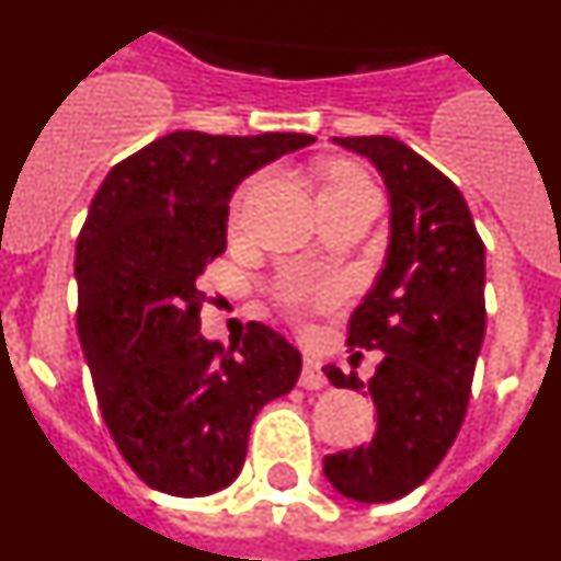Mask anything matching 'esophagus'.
I'll return each instance as SVG.
<instances>
[{
    "label": "esophagus",
    "mask_w": 561,
    "mask_h": 561,
    "mask_svg": "<svg viewBox=\"0 0 561 561\" xmlns=\"http://www.w3.org/2000/svg\"><path fill=\"white\" fill-rule=\"evenodd\" d=\"M300 385H304V388H309V390L329 388V379L323 376V370H320V362H317L314 356H306L304 374H300Z\"/></svg>",
    "instance_id": "obj_1"
}]
</instances>
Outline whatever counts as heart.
Returning <instances> with one entry per match:
<instances>
[{
	"instance_id": "1",
	"label": "heart",
	"mask_w": 561,
	"mask_h": 561,
	"mask_svg": "<svg viewBox=\"0 0 561 561\" xmlns=\"http://www.w3.org/2000/svg\"><path fill=\"white\" fill-rule=\"evenodd\" d=\"M359 187H370V182L362 176L356 168L348 165H334L325 173L323 187H320V196L325 193H340V191H359ZM331 297V291L325 286H295L289 291V300L295 306H323Z\"/></svg>"
}]
</instances>
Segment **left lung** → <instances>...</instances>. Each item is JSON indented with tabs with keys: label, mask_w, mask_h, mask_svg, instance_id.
<instances>
[{
	"label": "left lung",
	"mask_w": 561,
	"mask_h": 561,
	"mask_svg": "<svg viewBox=\"0 0 561 561\" xmlns=\"http://www.w3.org/2000/svg\"><path fill=\"white\" fill-rule=\"evenodd\" d=\"M379 171L390 196L385 266L348 323L351 348L379 351L368 385L325 365L334 388L376 404L370 444L325 455L342 497L390 503L433 474L463 424L485 334V247L463 193L396 137H334Z\"/></svg>",
	"instance_id": "obj_1"
}]
</instances>
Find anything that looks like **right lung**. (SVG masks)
Segmentation results:
<instances>
[{
    "label": "right lung",
    "mask_w": 561,
    "mask_h": 561,
    "mask_svg": "<svg viewBox=\"0 0 561 561\" xmlns=\"http://www.w3.org/2000/svg\"><path fill=\"white\" fill-rule=\"evenodd\" d=\"M311 134L173 131L114 165L76 247L78 336L114 444L137 478L205 497L238 478L257 410L300 376L264 323L225 348L199 331V277L227 250L236 187Z\"/></svg>",
    "instance_id": "1"
}]
</instances>
